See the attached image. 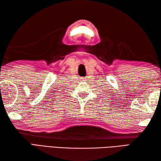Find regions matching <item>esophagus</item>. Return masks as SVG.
<instances>
[{"mask_svg": "<svg viewBox=\"0 0 161 161\" xmlns=\"http://www.w3.org/2000/svg\"><path fill=\"white\" fill-rule=\"evenodd\" d=\"M81 81H86V78H81Z\"/></svg>", "mask_w": 161, "mask_h": 161, "instance_id": "34e87169", "label": "esophagus"}]
</instances>
